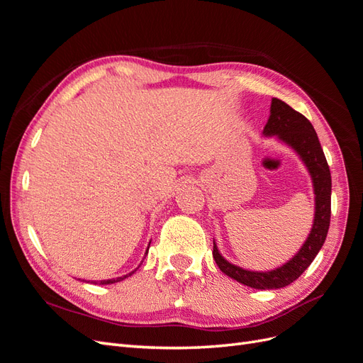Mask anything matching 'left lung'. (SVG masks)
Masks as SVG:
<instances>
[{
  "mask_svg": "<svg viewBox=\"0 0 363 363\" xmlns=\"http://www.w3.org/2000/svg\"><path fill=\"white\" fill-rule=\"evenodd\" d=\"M263 136H276L281 144L292 148L311 174L315 194V216L311 233L300 251L291 260L283 267L271 271H248L233 265L223 257L215 240L213 259L225 276L245 284V286L255 289H280L295 281L309 268L324 244L332 213V175L320 139H318L311 121L279 98H272L269 118L263 128Z\"/></svg>",
  "mask_w": 363,
  "mask_h": 363,
  "instance_id": "left-lung-1",
  "label": "left lung"
}]
</instances>
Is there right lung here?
I'll return each mask as SVG.
<instances>
[{
  "mask_svg": "<svg viewBox=\"0 0 363 363\" xmlns=\"http://www.w3.org/2000/svg\"><path fill=\"white\" fill-rule=\"evenodd\" d=\"M148 248H150V244H148ZM148 248H147V251H145V256L148 255ZM139 268V267H138ZM136 268V269H138ZM136 269L135 271H131V272H128V274H125V276H123V277H116V279H111V280H101L100 281V284H112V283H118V281H121V280H124V279H127V277H130L131 274H135L136 272ZM84 281V280H83ZM95 284H96V281H95Z\"/></svg>",
  "mask_w": 363,
  "mask_h": 363,
  "instance_id": "obj_1",
  "label": "right lung"
}]
</instances>
